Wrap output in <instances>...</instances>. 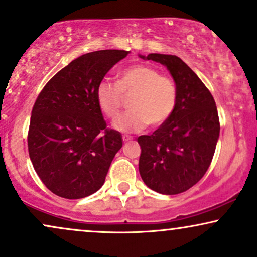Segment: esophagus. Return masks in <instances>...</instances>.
Instances as JSON below:
<instances>
[{
	"label": "esophagus",
	"mask_w": 257,
	"mask_h": 257,
	"mask_svg": "<svg viewBox=\"0 0 257 257\" xmlns=\"http://www.w3.org/2000/svg\"><path fill=\"white\" fill-rule=\"evenodd\" d=\"M122 139H123V141H124V142H128V141L133 140V138L129 137V135H123Z\"/></svg>",
	"instance_id": "esophagus-1"
}]
</instances>
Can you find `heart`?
Here are the masks:
<instances>
[{"label": "heart", "instance_id": "1", "mask_svg": "<svg viewBox=\"0 0 257 257\" xmlns=\"http://www.w3.org/2000/svg\"><path fill=\"white\" fill-rule=\"evenodd\" d=\"M131 95V111L115 123V129L126 134L144 131L148 124H164L177 106L178 91L174 80L144 64L123 70L117 83L101 81L95 91L99 109L111 119L118 117L124 97Z\"/></svg>", "mask_w": 257, "mask_h": 257}]
</instances>
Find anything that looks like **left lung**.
<instances>
[{
	"label": "left lung",
	"instance_id": "1",
	"mask_svg": "<svg viewBox=\"0 0 257 257\" xmlns=\"http://www.w3.org/2000/svg\"><path fill=\"white\" fill-rule=\"evenodd\" d=\"M168 68L177 86L175 112L153 133L141 135L139 171L150 189L164 195L183 193L208 170L220 124L214 98L193 70L174 55H139Z\"/></svg>",
	"mask_w": 257,
	"mask_h": 257
}]
</instances>
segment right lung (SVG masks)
Listing matches in <instances>:
<instances>
[{"label": "right lung", "mask_w": 257, "mask_h": 257, "mask_svg": "<svg viewBox=\"0 0 257 257\" xmlns=\"http://www.w3.org/2000/svg\"><path fill=\"white\" fill-rule=\"evenodd\" d=\"M129 51L88 52L70 62L37 98L29 129V154L49 190L64 199H82L104 184L120 133L106 129L95 99L98 85Z\"/></svg>", "instance_id": "obj_1"}]
</instances>
